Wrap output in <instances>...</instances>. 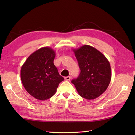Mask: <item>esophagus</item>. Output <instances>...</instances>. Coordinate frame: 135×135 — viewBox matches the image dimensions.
Wrapping results in <instances>:
<instances>
[{
    "label": "esophagus",
    "instance_id": "obj_1",
    "mask_svg": "<svg viewBox=\"0 0 135 135\" xmlns=\"http://www.w3.org/2000/svg\"><path fill=\"white\" fill-rule=\"evenodd\" d=\"M70 79H71V76H70L64 77V79L65 80V81H70Z\"/></svg>",
    "mask_w": 135,
    "mask_h": 135
}]
</instances>
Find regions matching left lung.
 <instances>
[{
  "mask_svg": "<svg viewBox=\"0 0 135 135\" xmlns=\"http://www.w3.org/2000/svg\"><path fill=\"white\" fill-rule=\"evenodd\" d=\"M73 50L81 73L71 82L81 97L87 100L96 99L104 92L110 83V62L104 54L89 45Z\"/></svg>",
  "mask_w": 135,
  "mask_h": 135,
  "instance_id": "obj_1",
  "label": "left lung"
}]
</instances>
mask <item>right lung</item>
I'll use <instances>...</instances> for the list:
<instances>
[{
	"label": "right lung",
	"mask_w": 135,
	"mask_h": 135,
	"mask_svg": "<svg viewBox=\"0 0 135 135\" xmlns=\"http://www.w3.org/2000/svg\"><path fill=\"white\" fill-rule=\"evenodd\" d=\"M56 53L53 49L44 47L28 57L21 68V79L25 90L40 100L50 99L64 81L54 64Z\"/></svg>",
	"instance_id": "obj_1"
}]
</instances>
